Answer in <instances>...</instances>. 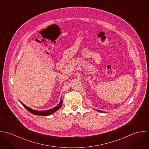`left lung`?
I'll return each instance as SVG.
<instances>
[{"mask_svg": "<svg viewBox=\"0 0 149 149\" xmlns=\"http://www.w3.org/2000/svg\"><path fill=\"white\" fill-rule=\"evenodd\" d=\"M97 111H99V112H101V113H103L104 111H99V110H97Z\"/></svg>", "mask_w": 149, "mask_h": 149, "instance_id": "obj_1", "label": "left lung"}]
</instances>
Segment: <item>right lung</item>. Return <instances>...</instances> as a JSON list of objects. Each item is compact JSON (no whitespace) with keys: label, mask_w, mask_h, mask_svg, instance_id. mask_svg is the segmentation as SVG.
Returning <instances> with one entry per match:
<instances>
[{"label":"right lung","mask_w":149,"mask_h":149,"mask_svg":"<svg viewBox=\"0 0 149 149\" xmlns=\"http://www.w3.org/2000/svg\"><path fill=\"white\" fill-rule=\"evenodd\" d=\"M20 102L21 104L24 106V107L25 109H26L29 112H30V113H31V114H33L36 115V116H47L51 115V114H53L54 113H55V111H56L58 110H59V109L61 107V106H62V99L61 98V102H60L59 104L57 106L53 108V109H51L48 110H46V111H36V110H34L31 109V108H30V107H27L26 106H25V105H24L22 102H21L20 101Z\"/></svg>","instance_id":"obj_1"}]
</instances>
